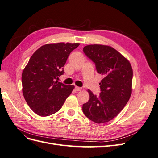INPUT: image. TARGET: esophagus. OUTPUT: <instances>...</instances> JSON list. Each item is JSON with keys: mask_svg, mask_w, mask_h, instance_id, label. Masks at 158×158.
Instances as JSON below:
<instances>
[{"mask_svg": "<svg viewBox=\"0 0 158 158\" xmlns=\"http://www.w3.org/2000/svg\"><path fill=\"white\" fill-rule=\"evenodd\" d=\"M75 89H76V91H77V92H79V91L82 90V88H80V87H78V86H76Z\"/></svg>", "mask_w": 158, "mask_h": 158, "instance_id": "1", "label": "esophagus"}]
</instances>
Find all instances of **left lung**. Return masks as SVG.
Segmentation results:
<instances>
[{"instance_id": "left-lung-1", "label": "left lung", "mask_w": 158, "mask_h": 158, "mask_svg": "<svg viewBox=\"0 0 158 158\" xmlns=\"http://www.w3.org/2000/svg\"><path fill=\"white\" fill-rule=\"evenodd\" d=\"M83 51L103 78L99 83V96L88 90L89 99L83 104L82 111L95 123L109 122L122 111L131 98L132 66L125 56L110 46L89 45L84 47Z\"/></svg>"}]
</instances>
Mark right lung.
Returning a JSON list of instances; mask_svg holds the SVG:
<instances>
[{
    "instance_id": "1",
    "label": "right lung",
    "mask_w": 158,
    "mask_h": 158,
    "mask_svg": "<svg viewBox=\"0 0 158 158\" xmlns=\"http://www.w3.org/2000/svg\"><path fill=\"white\" fill-rule=\"evenodd\" d=\"M80 44L58 43L40 47L32 55L22 75L23 97L32 111L46 117L60 109L74 85L56 80L64 74L63 66L70 52Z\"/></svg>"
}]
</instances>
